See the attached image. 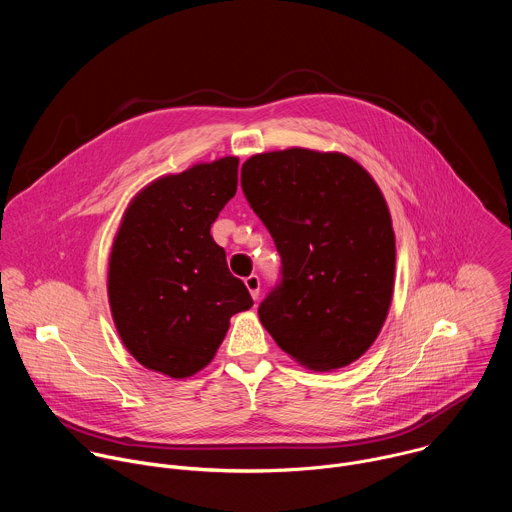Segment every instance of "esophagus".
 I'll return each instance as SVG.
<instances>
[{
    "label": "esophagus",
    "instance_id": "esophagus-1",
    "mask_svg": "<svg viewBox=\"0 0 512 512\" xmlns=\"http://www.w3.org/2000/svg\"><path fill=\"white\" fill-rule=\"evenodd\" d=\"M245 285H247V289H249L251 298H253V300H259V289H261V279H259V275H249V277L245 279Z\"/></svg>",
    "mask_w": 512,
    "mask_h": 512
}]
</instances>
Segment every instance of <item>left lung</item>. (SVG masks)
Instances as JSON below:
<instances>
[{"instance_id": "8db88e82", "label": "left lung", "mask_w": 512, "mask_h": 512, "mask_svg": "<svg viewBox=\"0 0 512 512\" xmlns=\"http://www.w3.org/2000/svg\"><path fill=\"white\" fill-rule=\"evenodd\" d=\"M241 186L281 257L261 324L308 369L346 367L375 342L393 298L395 235L379 186L348 156L302 148L249 158Z\"/></svg>"}]
</instances>
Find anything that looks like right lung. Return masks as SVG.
<instances>
[{
    "mask_svg": "<svg viewBox=\"0 0 512 512\" xmlns=\"http://www.w3.org/2000/svg\"><path fill=\"white\" fill-rule=\"evenodd\" d=\"M237 158L194 166L141 190L109 261V304L127 350L152 371L184 379L221 346L229 320L249 310L210 227L237 192Z\"/></svg>",
    "mask_w": 512,
    "mask_h": 512,
    "instance_id": "add662e5",
    "label": "right lung"
}]
</instances>
